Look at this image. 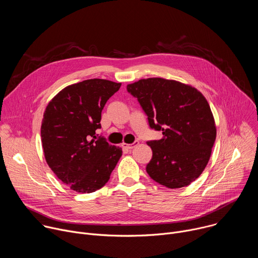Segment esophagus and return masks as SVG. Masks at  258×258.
Here are the masks:
<instances>
[{
    "instance_id": "obj_1",
    "label": "esophagus",
    "mask_w": 258,
    "mask_h": 258,
    "mask_svg": "<svg viewBox=\"0 0 258 258\" xmlns=\"http://www.w3.org/2000/svg\"><path fill=\"white\" fill-rule=\"evenodd\" d=\"M139 145V142L138 141H136L135 143H133V144H125V143H123V144H121V147H122V149H124V150H132V149H134L136 146H138Z\"/></svg>"
}]
</instances>
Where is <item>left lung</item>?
Wrapping results in <instances>:
<instances>
[{"instance_id": "left-lung-1", "label": "left lung", "mask_w": 258, "mask_h": 258, "mask_svg": "<svg viewBox=\"0 0 258 258\" xmlns=\"http://www.w3.org/2000/svg\"><path fill=\"white\" fill-rule=\"evenodd\" d=\"M126 89L138 99L150 127L163 135L147 142L153 152L147 172L169 189L190 185L206 167L216 138L207 100L190 85L161 78L140 80Z\"/></svg>"}]
</instances>
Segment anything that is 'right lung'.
Listing matches in <instances>:
<instances>
[{
	"mask_svg": "<svg viewBox=\"0 0 258 258\" xmlns=\"http://www.w3.org/2000/svg\"><path fill=\"white\" fill-rule=\"evenodd\" d=\"M120 83L94 79L70 85L47 105L41 127L46 161L78 193H92L109 180L122 150L97 138L101 113Z\"/></svg>",
	"mask_w": 258,
	"mask_h": 258,
	"instance_id": "1",
	"label": "right lung"
}]
</instances>
